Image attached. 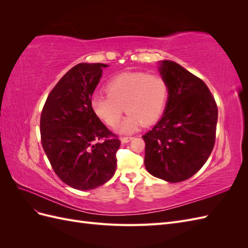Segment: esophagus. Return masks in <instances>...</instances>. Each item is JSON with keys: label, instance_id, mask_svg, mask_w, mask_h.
<instances>
[{"label": "esophagus", "instance_id": "1", "mask_svg": "<svg viewBox=\"0 0 248 248\" xmlns=\"http://www.w3.org/2000/svg\"><path fill=\"white\" fill-rule=\"evenodd\" d=\"M132 139H133L132 137H123V138H121V142L122 144H126V142L130 141Z\"/></svg>", "mask_w": 248, "mask_h": 248}]
</instances>
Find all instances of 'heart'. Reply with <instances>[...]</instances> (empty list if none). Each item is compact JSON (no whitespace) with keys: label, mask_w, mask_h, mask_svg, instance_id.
<instances>
[{"label":"heart","mask_w":248,"mask_h":248,"mask_svg":"<svg viewBox=\"0 0 248 248\" xmlns=\"http://www.w3.org/2000/svg\"><path fill=\"white\" fill-rule=\"evenodd\" d=\"M106 92L108 95L98 94L91 98L94 115L108 126L116 127L125 108L128 116L119 126V131L130 133L161 117L169 99V84L160 74L123 72L108 80Z\"/></svg>","instance_id":"1"}]
</instances>
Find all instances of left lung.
<instances>
[{
    "label": "left lung",
    "mask_w": 248,
    "mask_h": 248,
    "mask_svg": "<svg viewBox=\"0 0 248 248\" xmlns=\"http://www.w3.org/2000/svg\"><path fill=\"white\" fill-rule=\"evenodd\" d=\"M159 72L169 84L166 110L145 140V167L170 183L185 181L211 154L218 109L201 78L176 62L161 61Z\"/></svg>",
    "instance_id": "obj_1"
}]
</instances>
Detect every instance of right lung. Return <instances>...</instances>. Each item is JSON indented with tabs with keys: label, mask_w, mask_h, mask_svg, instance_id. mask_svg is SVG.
Returning a JSON list of instances; mask_svg holds the SVG:
<instances>
[{
	"label": "right lung",
	"mask_w": 248,
	"mask_h": 248,
	"mask_svg": "<svg viewBox=\"0 0 248 248\" xmlns=\"http://www.w3.org/2000/svg\"><path fill=\"white\" fill-rule=\"evenodd\" d=\"M108 65L80 63L51 90L40 118L41 142L52 170L72 188L90 190L117 169L121 141L91 109L90 101Z\"/></svg>",
	"instance_id": "1"
}]
</instances>
